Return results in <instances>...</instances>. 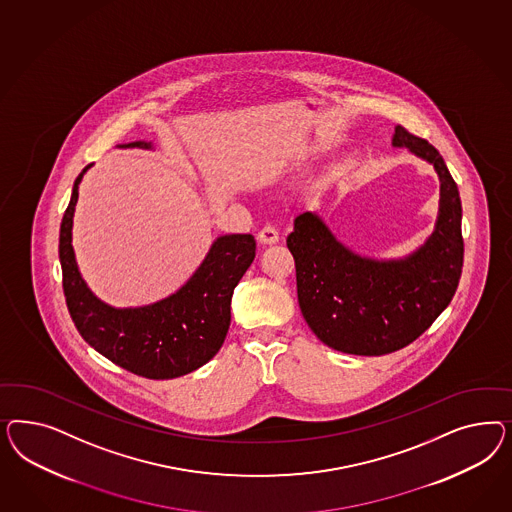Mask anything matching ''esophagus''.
<instances>
[{"mask_svg":"<svg viewBox=\"0 0 512 512\" xmlns=\"http://www.w3.org/2000/svg\"><path fill=\"white\" fill-rule=\"evenodd\" d=\"M257 240H259V244H263V246H272V244H278V231H276L274 227L266 225V227H263V229L259 231V234H257Z\"/></svg>","mask_w":512,"mask_h":512,"instance_id":"34e87169","label":"esophagus"}]
</instances>
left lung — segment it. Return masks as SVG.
<instances>
[{
  "instance_id": "left-lung-1",
  "label": "left lung",
  "mask_w": 512,
  "mask_h": 512,
  "mask_svg": "<svg viewBox=\"0 0 512 512\" xmlns=\"http://www.w3.org/2000/svg\"><path fill=\"white\" fill-rule=\"evenodd\" d=\"M392 146L432 163L441 180L434 233L419 249L392 261L362 257L313 212L296 217L287 236L306 323L328 347L360 357L388 355L417 340L449 306L464 266L462 202L443 157L402 125Z\"/></svg>"
}]
</instances>
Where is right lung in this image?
I'll list each match as a JSON object with an SVG mask.
<instances>
[{
  "mask_svg": "<svg viewBox=\"0 0 512 512\" xmlns=\"http://www.w3.org/2000/svg\"><path fill=\"white\" fill-rule=\"evenodd\" d=\"M122 148H152L137 140ZM80 172L60 227L63 293L80 336L97 353L146 379H174L216 357L231 325L234 287L255 259L251 234L219 236L195 274L174 295L150 306L112 308L88 289L71 244Z\"/></svg>",
  "mask_w": 512,
  "mask_h": 512,
  "instance_id": "obj_1",
  "label": "right lung"
}]
</instances>
